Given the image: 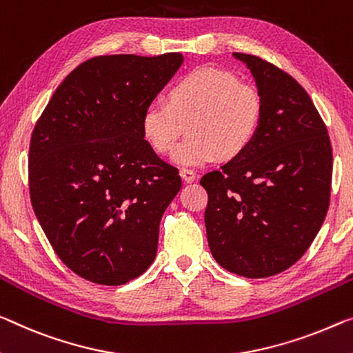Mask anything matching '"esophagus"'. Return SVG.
<instances>
[{"mask_svg": "<svg viewBox=\"0 0 353 353\" xmlns=\"http://www.w3.org/2000/svg\"><path fill=\"white\" fill-rule=\"evenodd\" d=\"M180 175L183 178V181H186V183H192L195 180V172L189 170V169H181Z\"/></svg>", "mask_w": 353, "mask_h": 353, "instance_id": "esophagus-1", "label": "esophagus"}]
</instances>
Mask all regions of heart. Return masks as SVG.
I'll return each mask as SVG.
<instances>
[{
	"mask_svg": "<svg viewBox=\"0 0 353 353\" xmlns=\"http://www.w3.org/2000/svg\"><path fill=\"white\" fill-rule=\"evenodd\" d=\"M262 120V99L229 70L200 66L172 85L169 104L151 101L140 118L151 148L167 154L188 124L189 137L172 154L181 167H202L232 159L252 143Z\"/></svg>",
	"mask_w": 353,
	"mask_h": 353,
	"instance_id": "b5f03b06",
	"label": "heart"
}]
</instances>
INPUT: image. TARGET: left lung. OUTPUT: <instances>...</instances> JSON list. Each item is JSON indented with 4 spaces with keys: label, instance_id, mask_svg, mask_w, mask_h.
Returning <instances> with one entry per match:
<instances>
[{
    "label": "left lung",
    "instance_id": "left-lung-1",
    "mask_svg": "<svg viewBox=\"0 0 353 353\" xmlns=\"http://www.w3.org/2000/svg\"><path fill=\"white\" fill-rule=\"evenodd\" d=\"M246 64L262 99V120L245 153L202 176L205 227L222 268L268 278L311 246L330 205L333 153L327 126L296 80L265 59Z\"/></svg>",
    "mask_w": 353,
    "mask_h": 353
}]
</instances>
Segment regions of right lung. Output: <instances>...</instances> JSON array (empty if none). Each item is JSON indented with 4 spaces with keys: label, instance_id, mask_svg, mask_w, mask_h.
<instances>
[{
    "label": "right lung",
    "instance_id": "1",
    "mask_svg": "<svg viewBox=\"0 0 353 353\" xmlns=\"http://www.w3.org/2000/svg\"><path fill=\"white\" fill-rule=\"evenodd\" d=\"M184 58L96 57L58 86L30 143L32 210L58 257L91 283L121 285L153 263L162 214L181 188L140 129Z\"/></svg>",
    "mask_w": 353,
    "mask_h": 353
}]
</instances>
